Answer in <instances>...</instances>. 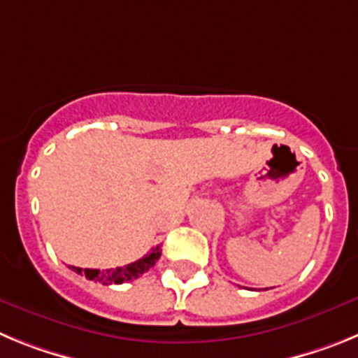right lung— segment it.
I'll return each instance as SVG.
<instances>
[{
    "label": "right lung",
    "instance_id": "1",
    "mask_svg": "<svg viewBox=\"0 0 358 358\" xmlns=\"http://www.w3.org/2000/svg\"><path fill=\"white\" fill-rule=\"evenodd\" d=\"M161 256V248L156 245V248L152 249L148 255H145L143 258L140 260H136L134 264H129L125 267H116V268H107V271H100V268H84L82 271L80 267H73L71 271H75L77 274H85V278L91 281H98V283H102V285H120L123 281H131L136 280V278H140L141 274H145L150 267L156 265V262L159 260Z\"/></svg>",
    "mask_w": 358,
    "mask_h": 358
}]
</instances>
